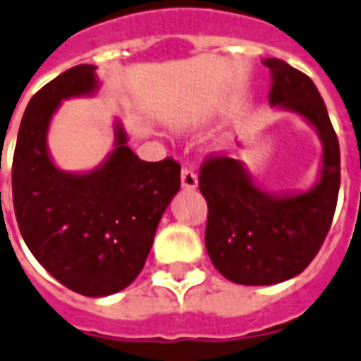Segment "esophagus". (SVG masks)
<instances>
[{"label": "esophagus", "instance_id": "1", "mask_svg": "<svg viewBox=\"0 0 361 361\" xmlns=\"http://www.w3.org/2000/svg\"><path fill=\"white\" fill-rule=\"evenodd\" d=\"M180 183H183V188H186V190H193V188L197 186V173L192 168L184 166L183 171H180Z\"/></svg>", "mask_w": 361, "mask_h": 361}]
</instances>
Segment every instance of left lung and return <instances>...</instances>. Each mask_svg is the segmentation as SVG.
Here are the masks:
<instances>
[{"label": "left lung", "mask_w": 361, "mask_h": 361, "mask_svg": "<svg viewBox=\"0 0 361 361\" xmlns=\"http://www.w3.org/2000/svg\"><path fill=\"white\" fill-rule=\"evenodd\" d=\"M271 105H281L314 125L323 140V169L312 192L267 195L238 160L210 153L199 169L207 199L204 243L214 267L236 284L267 286L299 275L319 252L338 204L339 142L319 90L306 73L281 59H266Z\"/></svg>", "instance_id": "1"}]
</instances>
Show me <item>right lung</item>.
<instances>
[{"label":"right lung","mask_w":361,"mask_h":361,"mask_svg":"<svg viewBox=\"0 0 361 361\" xmlns=\"http://www.w3.org/2000/svg\"><path fill=\"white\" fill-rule=\"evenodd\" d=\"M95 68L79 64L32 95L18 130L13 201L20 232L62 286L86 297L123 290L140 275L160 217L180 188V164L140 160L118 127L103 168L70 175L53 166L47 125L61 99L95 90Z\"/></svg>","instance_id":"1"}]
</instances>
